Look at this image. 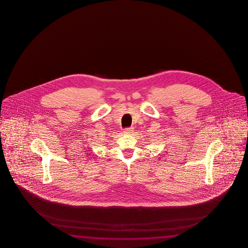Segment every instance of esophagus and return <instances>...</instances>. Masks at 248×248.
<instances>
[{"label":"esophagus","mask_w":248,"mask_h":248,"mask_svg":"<svg viewBox=\"0 0 248 248\" xmlns=\"http://www.w3.org/2000/svg\"><path fill=\"white\" fill-rule=\"evenodd\" d=\"M133 132H134V128L133 127H127V128H125L123 130V133L126 134V135H130Z\"/></svg>","instance_id":"34e87169"}]
</instances>
